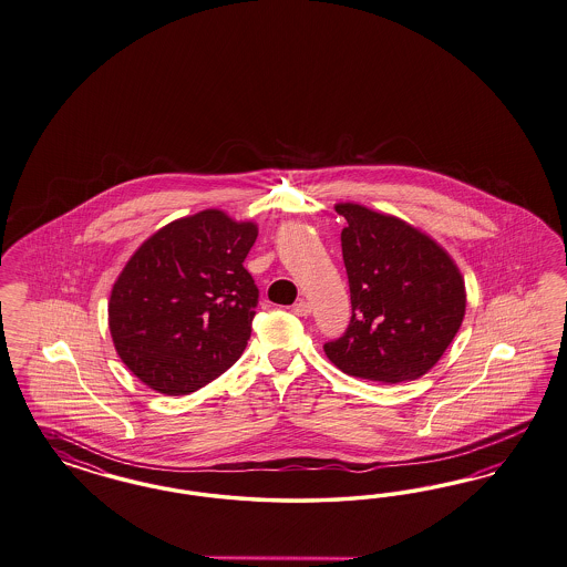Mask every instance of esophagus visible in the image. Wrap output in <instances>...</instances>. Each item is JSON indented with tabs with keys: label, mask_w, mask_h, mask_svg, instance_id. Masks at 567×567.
Here are the masks:
<instances>
[{
	"label": "esophagus",
	"mask_w": 567,
	"mask_h": 567,
	"mask_svg": "<svg viewBox=\"0 0 567 567\" xmlns=\"http://www.w3.org/2000/svg\"><path fill=\"white\" fill-rule=\"evenodd\" d=\"M293 313L295 316H310V313H312V306H310V301L299 299V301L293 306Z\"/></svg>",
	"instance_id": "34e87169"
}]
</instances>
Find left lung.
<instances>
[{
  "instance_id": "left-lung-1",
  "label": "left lung",
  "mask_w": 567,
  "mask_h": 567,
  "mask_svg": "<svg viewBox=\"0 0 567 567\" xmlns=\"http://www.w3.org/2000/svg\"><path fill=\"white\" fill-rule=\"evenodd\" d=\"M334 212L352 320L324 343L332 364L377 383L414 381L449 350L465 316V280L450 255L411 224L355 203Z\"/></svg>"
}]
</instances>
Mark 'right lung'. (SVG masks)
<instances>
[{
  "label": "right lung",
  "instance_id": "right-lung-1",
  "mask_svg": "<svg viewBox=\"0 0 567 567\" xmlns=\"http://www.w3.org/2000/svg\"><path fill=\"white\" fill-rule=\"evenodd\" d=\"M257 226L205 209L151 236L111 291L118 358L151 390L186 395L228 371L251 337L259 291L243 261Z\"/></svg>",
  "mask_w": 567,
  "mask_h": 567
}]
</instances>
